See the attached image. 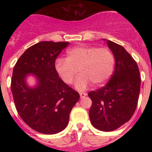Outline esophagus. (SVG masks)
Instances as JSON below:
<instances>
[{
	"instance_id": "obj_1",
	"label": "esophagus",
	"mask_w": 152,
	"mask_h": 152,
	"mask_svg": "<svg viewBox=\"0 0 152 152\" xmlns=\"http://www.w3.org/2000/svg\"><path fill=\"white\" fill-rule=\"evenodd\" d=\"M79 94H80V98L85 97V96H87V95H88V94H87V93H84V92H80V93H79Z\"/></svg>"
}]
</instances>
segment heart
I'll return each instance as SVG.
<instances>
[{
	"instance_id": "b5f03b06",
	"label": "heart",
	"mask_w": 152,
	"mask_h": 152,
	"mask_svg": "<svg viewBox=\"0 0 152 152\" xmlns=\"http://www.w3.org/2000/svg\"><path fill=\"white\" fill-rule=\"evenodd\" d=\"M114 62L113 54L109 49L77 46L68 51L67 58L56 60V69L68 84L73 82L79 71L81 75L75 82V88L84 91L91 82L96 86L104 84L110 77Z\"/></svg>"
}]
</instances>
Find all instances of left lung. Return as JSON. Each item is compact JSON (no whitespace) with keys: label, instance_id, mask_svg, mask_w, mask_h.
Returning a JSON list of instances; mask_svg holds the SVG:
<instances>
[{"label":"left lung","instance_id":"8db88e82","mask_svg":"<svg viewBox=\"0 0 152 152\" xmlns=\"http://www.w3.org/2000/svg\"><path fill=\"white\" fill-rule=\"evenodd\" d=\"M115 58L113 75L107 85L89 92L92 100L89 111L94 127L111 132L128 122L133 115L140 92L139 67L122 45L103 39Z\"/></svg>","mask_w":152,"mask_h":152}]
</instances>
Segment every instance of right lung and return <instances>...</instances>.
Masks as SVG:
<instances>
[{
	"mask_svg": "<svg viewBox=\"0 0 152 152\" xmlns=\"http://www.w3.org/2000/svg\"><path fill=\"white\" fill-rule=\"evenodd\" d=\"M69 44L40 42L28 48L13 68L11 91L16 109L23 120L40 133L52 135L66 128L80 98L60 78L55 66L58 56ZM30 74L37 80L34 87L26 82Z\"/></svg>",
	"mask_w": 152,
	"mask_h": 152,
	"instance_id": "obj_1",
	"label": "right lung"
}]
</instances>
